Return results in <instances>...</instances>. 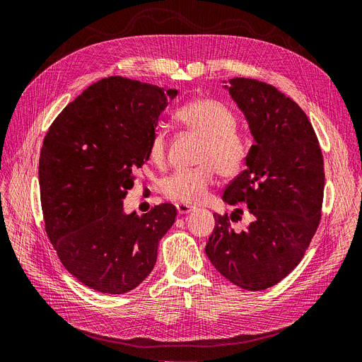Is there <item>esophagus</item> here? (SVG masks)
I'll use <instances>...</instances> for the list:
<instances>
[{
  "label": "esophagus",
  "mask_w": 362,
  "mask_h": 362,
  "mask_svg": "<svg viewBox=\"0 0 362 362\" xmlns=\"http://www.w3.org/2000/svg\"><path fill=\"white\" fill-rule=\"evenodd\" d=\"M177 211H178V214H189L190 211H193V206H190V205H185V204H178L177 205Z\"/></svg>",
  "instance_id": "obj_1"
}]
</instances>
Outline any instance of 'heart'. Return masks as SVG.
I'll list each match as a JSON object with an SVG mask.
<instances>
[{
    "mask_svg": "<svg viewBox=\"0 0 362 362\" xmlns=\"http://www.w3.org/2000/svg\"><path fill=\"white\" fill-rule=\"evenodd\" d=\"M175 119L202 138L196 154L197 166L178 170L162 182V194L177 204H197L208 194L215 175L235 178L248 162L250 142L236 126L235 112L215 99H194L177 110ZM168 154V135L157 126L150 139L148 156L156 165H163Z\"/></svg>",
    "mask_w": 362,
    "mask_h": 362,
    "instance_id": "heart-1",
    "label": "heart"
}]
</instances>
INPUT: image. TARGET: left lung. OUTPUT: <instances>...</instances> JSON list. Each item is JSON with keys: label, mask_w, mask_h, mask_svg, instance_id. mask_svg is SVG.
I'll return each instance as SVG.
<instances>
[{"label": "left lung", "mask_w": 362, "mask_h": 362, "mask_svg": "<svg viewBox=\"0 0 362 362\" xmlns=\"http://www.w3.org/2000/svg\"><path fill=\"white\" fill-rule=\"evenodd\" d=\"M228 92L247 115L255 144L247 169L223 199L243 204L252 223L243 230L238 208L214 214L206 255L224 278L248 291L279 284L301 262L321 223L324 157L320 141L291 98L252 78H231Z\"/></svg>", "instance_id": "obj_1"}]
</instances>
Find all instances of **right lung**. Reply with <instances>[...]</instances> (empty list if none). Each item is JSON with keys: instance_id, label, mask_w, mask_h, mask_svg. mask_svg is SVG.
<instances>
[{"instance_id": "obj_1", "label": "right lung", "mask_w": 362, "mask_h": 362, "mask_svg": "<svg viewBox=\"0 0 362 362\" xmlns=\"http://www.w3.org/2000/svg\"><path fill=\"white\" fill-rule=\"evenodd\" d=\"M178 90L107 77L57 115L42 141L40 194L45 228L64 267L86 286L124 294L151 273L177 208L123 212L134 173L147 162L158 115Z\"/></svg>"}]
</instances>
